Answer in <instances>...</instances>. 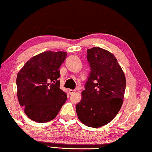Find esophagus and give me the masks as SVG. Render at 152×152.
<instances>
[{"label":"esophagus","instance_id":"1","mask_svg":"<svg viewBox=\"0 0 152 152\" xmlns=\"http://www.w3.org/2000/svg\"><path fill=\"white\" fill-rule=\"evenodd\" d=\"M76 92V91L75 90H73V89H69V94L70 95H72V94H74V93Z\"/></svg>","mask_w":152,"mask_h":152}]
</instances>
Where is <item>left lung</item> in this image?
<instances>
[{
  "mask_svg": "<svg viewBox=\"0 0 152 152\" xmlns=\"http://www.w3.org/2000/svg\"><path fill=\"white\" fill-rule=\"evenodd\" d=\"M90 73L76 105L80 121L85 126L99 128L115 118L123 104L126 77L117 58L99 47L87 50Z\"/></svg>",
  "mask_w": 152,
  "mask_h": 152,
  "instance_id": "1",
  "label": "left lung"
}]
</instances>
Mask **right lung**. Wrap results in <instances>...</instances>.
<instances>
[{
    "mask_svg": "<svg viewBox=\"0 0 152 152\" xmlns=\"http://www.w3.org/2000/svg\"><path fill=\"white\" fill-rule=\"evenodd\" d=\"M66 56L65 52H44L28 60L18 74V101L33 121H51L66 102L67 94L58 80Z\"/></svg>",
    "mask_w": 152,
    "mask_h": 152,
    "instance_id": "1",
    "label": "right lung"
}]
</instances>
